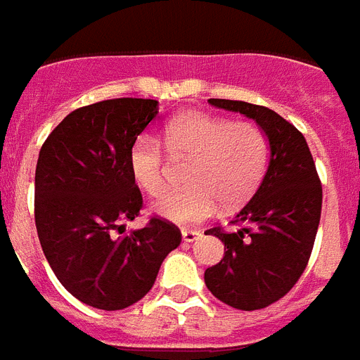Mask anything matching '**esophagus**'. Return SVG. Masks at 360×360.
<instances>
[{
	"mask_svg": "<svg viewBox=\"0 0 360 360\" xmlns=\"http://www.w3.org/2000/svg\"><path fill=\"white\" fill-rule=\"evenodd\" d=\"M181 235H183V240H185V242H194V240H198V238H200V236H201V231L183 229V233H181Z\"/></svg>",
	"mask_w": 360,
	"mask_h": 360,
	"instance_id": "esophagus-1",
	"label": "esophagus"
}]
</instances>
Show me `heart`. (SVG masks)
I'll list each match as a JSON object with an SVG mask.
<instances>
[{"instance_id": "b5f03b06", "label": "heart", "mask_w": 360, "mask_h": 360, "mask_svg": "<svg viewBox=\"0 0 360 360\" xmlns=\"http://www.w3.org/2000/svg\"><path fill=\"white\" fill-rule=\"evenodd\" d=\"M166 151L175 162L190 160L185 181L190 188L168 192L153 212L181 226L200 224L216 212L218 200L236 205L250 198L268 165V136L253 122H231L203 112H185L166 125ZM134 185L148 195L166 188L168 160L151 136H139L129 150Z\"/></svg>"}]
</instances>
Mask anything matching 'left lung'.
Wrapping results in <instances>:
<instances>
[{
	"instance_id": "8db88e82",
	"label": "left lung",
	"mask_w": 360,
	"mask_h": 360,
	"mask_svg": "<svg viewBox=\"0 0 360 360\" xmlns=\"http://www.w3.org/2000/svg\"><path fill=\"white\" fill-rule=\"evenodd\" d=\"M218 109L255 120L270 142L264 179L235 216V233L212 227L224 242V259L205 270L212 296L240 311H257L281 300L307 268L320 214L322 183L307 140L268 107L209 99Z\"/></svg>"
}]
</instances>
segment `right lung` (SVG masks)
Returning a JSON list of instances; mask_svg holds the SVG:
<instances>
[{
    "label": "right lung",
    "mask_w": 360,
    "mask_h": 360,
    "mask_svg": "<svg viewBox=\"0 0 360 360\" xmlns=\"http://www.w3.org/2000/svg\"><path fill=\"white\" fill-rule=\"evenodd\" d=\"M159 112V101L105 99L70 112L51 131L34 174V224L60 285L101 311L133 305L153 286L181 231L153 216L142 229L115 235L142 209L129 150Z\"/></svg>",
    "instance_id": "1"
}]
</instances>
